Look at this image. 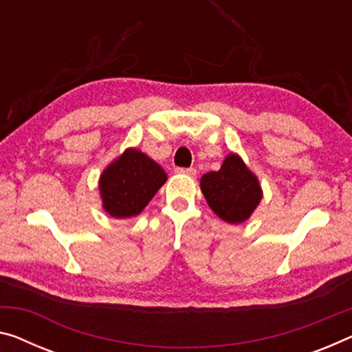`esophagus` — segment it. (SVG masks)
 I'll return each mask as SVG.
<instances>
[{"label": "esophagus", "mask_w": 352, "mask_h": 352, "mask_svg": "<svg viewBox=\"0 0 352 352\" xmlns=\"http://www.w3.org/2000/svg\"><path fill=\"white\" fill-rule=\"evenodd\" d=\"M176 173H179V175H187V176H197V170L195 168H176Z\"/></svg>", "instance_id": "1"}]
</instances>
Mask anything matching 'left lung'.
Masks as SVG:
<instances>
[{"instance_id":"8db88e82","label":"left lung","mask_w":352,"mask_h":352,"mask_svg":"<svg viewBox=\"0 0 352 352\" xmlns=\"http://www.w3.org/2000/svg\"><path fill=\"white\" fill-rule=\"evenodd\" d=\"M201 192L210 209L228 223L247 220L263 197L256 176L236 154H230L219 171L201 177Z\"/></svg>"}]
</instances>
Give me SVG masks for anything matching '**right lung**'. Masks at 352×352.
<instances>
[{
    "label": "right lung",
    "instance_id": "obj_1",
    "mask_svg": "<svg viewBox=\"0 0 352 352\" xmlns=\"http://www.w3.org/2000/svg\"><path fill=\"white\" fill-rule=\"evenodd\" d=\"M165 181L166 173L159 164L137 149H127L100 176L104 209L116 219L138 215Z\"/></svg>",
    "mask_w": 352,
    "mask_h": 352
}]
</instances>
